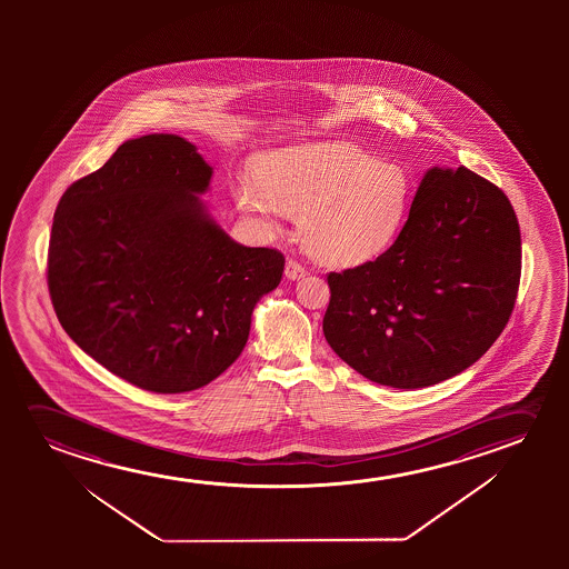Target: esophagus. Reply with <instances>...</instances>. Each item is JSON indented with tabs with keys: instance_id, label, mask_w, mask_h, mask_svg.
Instances as JSON below:
<instances>
[{
	"instance_id": "34e87169",
	"label": "esophagus",
	"mask_w": 569,
	"mask_h": 569,
	"mask_svg": "<svg viewBox=\"0 0 569 569\" xmlns=\"http://www.w3.org/2000/svg\"><path fill=\"white\" fill-rule=\"evenodd\" d=\"M305 273L307 272H305L303 266L299 264L293 258H289L288 264H286V278L288 280H301Z\"/></svg>"
}]
</instances>
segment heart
<instances>
[{
    "instance_id": "obj_1",
    "label": "heart",
    "mask_w": 569,
    "mask_h": 569,
    "mask_svg": "<svg viewBox=\"0 0 569 569\" xmlns=\"http://www.w3.org/2000/svg\"><path fill=\"white\" fill-rule=\"evenodd\" d=\"M257 177L234 184L237 208L268 229L301 213L307 249L330 266L381 257L405 226L412 196L405 167L346 141L276 149L258 159Z\"/></svg>"
}]
</instances>
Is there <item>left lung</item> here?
Instances as JSON below:
<instances>
[{
    "mask_svg": "<svg viewBox=\"0 0 569 569\" xmlns=\"http://www.w3.org/2000/svg\"><path fill=\"white\" fill-rule=\"evenodd\" d=\"M519 278L521 231L507 196L467 167H433L392 247L328 273L322 330L369 381L423 389L490 350L513 312Z\"/></svg>",
    "mask_w": 569,
    "mask_h": 569,
    "instance_id": "8db88e82",
    "label": "left lung"
}]
</instances>
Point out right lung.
<instances>
[{"label":"right lung","mask_w":569,"mask_h":569,"mask_svg":"<svg viewBox=\"0 0 569 569\" xmlns=\"http://www.w3.org/2000/svg\"><path fill=\"white\" fill-rule=\"evenodd\" d=\"M211 172L190 141L149 133L56 208L47 276L60 325L110 373L159 395L200 389L241 356L286 266L211 218L200 198Z\"/></svg>","instance_id":"1"}]
</instances>
